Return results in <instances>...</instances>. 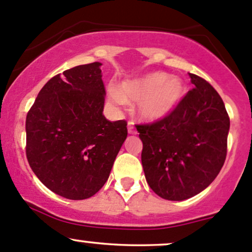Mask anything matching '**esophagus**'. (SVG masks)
I'll use <instances>...</instances> for the list:
<instances>
[{"label": "esophagus", "mask_w": 252, "mask_h": 252, "mask_svg": "<svg viewBox=\"0 0 252 252\" xmlns=\"http://www.w3.org/2000/svg\"><path fill=\"white\" fill-rule=\"evenodd\" d=\"M128 132L130 135L136 134V129H135L134 123H132V122H129V123H128Z\"/></svg>", "instance_id": "34e87169"}]
</instances>
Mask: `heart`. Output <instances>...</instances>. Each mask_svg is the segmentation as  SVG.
<instances>
[{
    "label": "heart",
    "mask_w": 252,
    "mask_h": 252,
    "mask_svg": "<svg viewBox=\"0 0 252 252\" xmlns=\"http://www.w3.org/2000/svg\"><path fill=\"white\" fill-rule=\"evenodd\" d=\"M185 93L187 88L181 79L156 71L122 82L118 90L110 88L109 96L117 105H126V100L137 101L136 111L140 118L156 122L175 111Z\"/></svg>",
    "instance_id": "1"
}]
</instances>
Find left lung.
<instances>
[{
	"mask_svg": "<svg viewBox=\"0 0 252 252\" xmlns=\"http://www.w3.org/2000/svg\"><path fill=\"white\" fill-rule=\"evenodd\" d=\"M193 88L167 117L136 126L146 181L161 198L183 201L219 175L227 153L229 118L219 93L189 74Z\"/></svg>",
	"mask_w": 252,
	"mask_h": 252,
	"instance_id": "left-lung-1",
	"label": "left lung"
}]
</instances>
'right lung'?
Masks as SVG:
<instances>
[{"label": "right lung", "mask_w": 252, "mask_h": 252, "mask_svg": "<svg viewBox=\"0 0 252 252\" xmlns=\"http://www.w3.org/2000/svg\"><path fill=\"white\" fill-rule=\"evenodd\" d=\"M101 63L77 65L54 76L26 117V156L48 189L85 200L103 188L126 139V121L103 115Z\"/></svg>", "instance_id": "add662e5"}]
</instances>
